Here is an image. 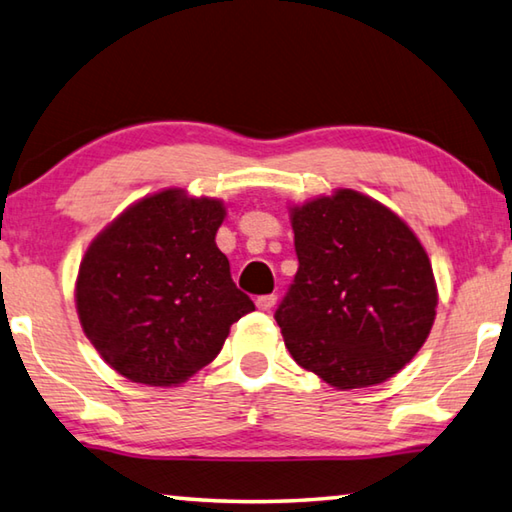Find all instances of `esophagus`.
Masks as SVG:
<instances>
[{"label": "esophagus", "instance_id": "esophagus-1", "mask_svg": "<svg viewBox=\"0 0 512 512\" xmlns=\"http://www.w3.org/2000/svg\"><path fill=\"white\" fill-rule=\"evenodd\" d=\"M275 293H268V296H259L257 300H255V305H257V309L259 311H271V307L275 305Z\"/></svg>", "mask_w": 512, "mask_h": 512}]
</instances>
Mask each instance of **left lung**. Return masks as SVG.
Returning a JSON list of instances; mask_svg holds the SVG:
<instances>
[{
  "label": "left lung",
  "mask_w": 512,
  "mask_h": 512,
  "mask_svg": "<svg viewBox=\"0 0 512 512\" xmlns=\"http://www.w3.org/2000/svg\"><path fill=\"white\" fill-rule=\"evenodd\" d=\"M289 214L300 266L275 320L291 357L339 391L391 379L436 320L427 250L393 210L354 189Z\"/></svg>",
  "instance_id": "8db88e82"
}]
</instances>
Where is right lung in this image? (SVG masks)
<instances>
[{"mask_svg": "<svg viewBox=\"0 0 512 512\" xmlns=\"http://www.w3.org/2000/svg\"><path fill=\"white\" fill-rule=\"evenodd\" d=\"M223 219L219 198L169 187L126 207L92 239L76 277V311L94 350L121 377L183 384L255 309L214 241Z\"/></svg>", "mask_w": 512, "mask_h": 512, "instance_id": "1", "label": "right lung"}]
</instances>
